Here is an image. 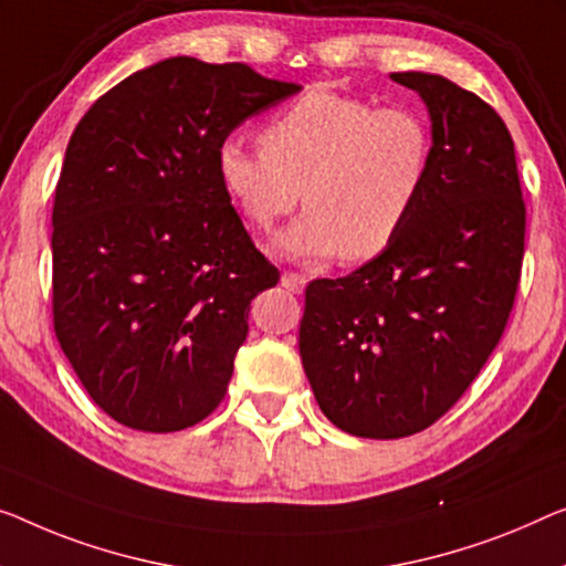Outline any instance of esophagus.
<instances>
[{
  "mask_svg": "<svg viewBox=\"0 0 566 566\" xmlns=\"http://www.w3.org/2000/svg\"><path fill=\"white\" fill-rule=\"evenodd\" d=\"M282 286L292 294H302V292H305V286H307V276L297 274V272H284L282 274Z\"/></svg>",
  "mask_w": 566,
  "mask_h": 566,
  "instance_id": "obj_1",
  "label": "esophagus"
}]
</instances>
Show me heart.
Masks as SVG:
<instances>
[{"label": "heart", "mask_w": 566, "mask_h": 566, "mask_svg": "<svg viewBox=\"0 0 566 566\" xmlns=\"http://www.w3.org/2000/svg\"><path fill=\"white\" fill-rule=\"evenodd\" d=\"M261 149L226 139L216 151L218 182L251 229L307 210L276 235V256L310 264L343 254L364 261L401 233L424 196L434 137L407 106L376 108L333 91H307L259 134Z\"/></svg>", "instance_id": "1"}]
</instances>
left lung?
Returning a JSON list of instances; mask_svg holds the SVG:
<instances>
[{
	"label": "left lung",
	"mask_w": 566,
	"mask_h": 566,
	"mask_svg": "<svg viewBox=\"0 0 566 566\" xmlns=\"http://www.w3.org/2000/svg\"><path fill=\"white\" fill-rule=\"evenodd\" d=\"M424 101L434 163L389 249L305 292L300 358L343 432L399 440L465 394L509 323L524 261L516 149L499 114L434 73H391Z\"/></svg>",
	"instance_id": "1"
}]
</instances>
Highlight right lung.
Returning a JSON list of instances; mask_svg holds the SVG:
<instances>
[{"instance_id":"1","label":"right lung","mask_w":566,"mask_h":566,"mask_svg":"<svg viewBox=\"0 0 566 566\" xmlns=\"http://www.w3.org/2000/svg\"><path fill=\"white\" fill-rule=\"evenodd\" d=\"M300 86L177 55L101 96L67 142L53 206V319L108 417L177 432L213 411L251 300L280 282L216 170L251 116Z\"/></svg>"}]
</instances>
